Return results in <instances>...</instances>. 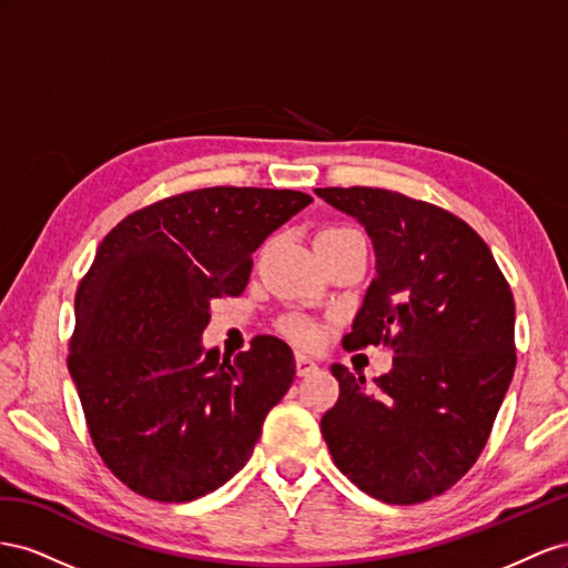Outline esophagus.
Wrapping results in <instances>:
<instances>
[{
  "instance_id": "34e87169",
  "label": "esophagus",
  "mask_w": 568,
  "mask_h": 568,
  "mask_svg": "<svg viewBox=\"0 0 568 568\" xmlns=\"http://www.w3.org/2000/svg\"><path fill=\"white\" fill-rule=\"evenodd\" d=\"M318 366H316V362H312L310 356H304V354H297L295 356V371H297V376H310V374H314Z\"/></svg>"
}]
</instances>
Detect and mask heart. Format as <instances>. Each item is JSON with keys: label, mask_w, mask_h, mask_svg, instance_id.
I'll list each match as a JSON object with an SVG mask.
<instances>
[{"label": "heart", "mask_w": 568, "mask_h": 568, "mask_svg": "<svg viewBox=\"0 0 568 568\" xmlns=\"http://www.w3.org/2000/svg\"><path fill=\"white\" fill-rule=\"evenodd\" d=\"M359 231L352 229V225H328V229L318 231L316 240H333V237H345V235H356ZM283 333L293 339V343H297L300 347H314L321 343V326L310 318V316H287L283 323H281Z\"/></svg>", "instance_id": "b5f03b06"}]
</instances>
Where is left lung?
<instances>
[{
	"label": "left lung",
	"instance_id": "1",
	"mask_svg": "<svg viewBox=\"0 0 568 568\" xmlns=\"http://www.w3.org/2000/svg\"><path fill=\"white\" fill-rule=\"evenodd\" d=\"M376 250L345 349L385 345L376 393L343 366L321 433L335 466L387 505L452 488L488 443L516 366L514 295L483 237L447 209L383 187H316Z\"/></svg>",
	"mask_w": 568,
	"mask_h": 568
}]
</instances>
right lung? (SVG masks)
<instances>
[{"label": "right lung", "instance_id": "obj_1", "mask_svg": "<svg viewBox=\"0 0 568 568\" xmlns=\"http://www.w3.org/2000/svg\"><path fill=\"white\" fill-rule=\"evenodd\" d=\"M310 202L297 190H190L128 214L97 247L69 371L97 455L133 493L197 499L252 457L293 385V349L256 335L221 359L200 335L216 300L245 293L252 252Z\"/></svg>", "mask_w": 568, "mask_h": 568}]
</instances>
